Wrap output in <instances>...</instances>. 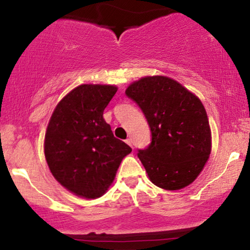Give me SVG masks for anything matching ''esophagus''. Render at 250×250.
Segmentation results:
<instances>
[{"instance_id": "1", "label": "esophagus", "mask_w": 250, "mask_h": 250, "mask_svg": "<svg viewBox=\"0 0 250 250\" xmlns=\"http://www.w3.org/2000/svg\"><path fill=\"white\" fill-rule=\"evenodd\" d=\"M126 143H127V145L128 146H132V148H133V146H132V140L131 139H127V140H126V141H125Z\"/></svg>"}]
</instances>
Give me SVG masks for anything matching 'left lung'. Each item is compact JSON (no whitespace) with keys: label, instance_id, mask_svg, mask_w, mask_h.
<instances>
[{"label":"left lung","instance_id":"obj_1","mask_svg":"<svg viewBox=\"0 0 250 250\" xmlns=\"http://www.w3.org/2000/svg\"><path fill=\"white\" fill-rule=\"evenodd\" d=\"M125 93L141 108L151 131V143L138 152L150 181L165 190L192 183L211 149L209 123L199 98L166 76L143 77Z\"/></svg>","mask_w":250,"mask_h":250}]
</instances>
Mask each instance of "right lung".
<instances>
[{
    "label": "right lung",
    "instance_id": "1",
    "mask_svg": "<svg viewBox=\"0 0 250 250\" xmlns=\"http://www.w3.org/2000/svg\"><path fill=\"white\" fill-rule=\"evenodd\" d=\"M116 92L114 85H80L58 104L46 128L44 153L51 173L67 190L87 199L108 190L132 151L104 119Z\"/></svg>",
    "mask_w": 250,
    "mask_h": 250
}]
</instances>
